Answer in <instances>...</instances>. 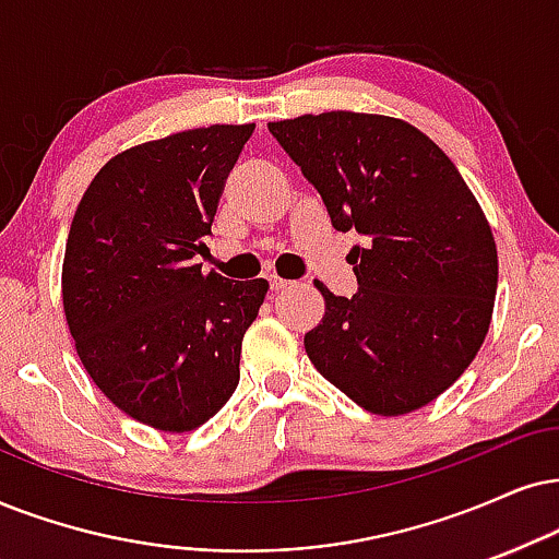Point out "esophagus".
<instances>
[{
	"mask_svg": "<svg viewBox=\"0 0 559 559\" xmlns=\"http://www.w3.org/2000/svg\"><path fill=\"white\" fill-rule=\"evenodd\" d=\"M267 284H271V292H281V288H286L292 281L281 278V275H271V278H267Z\"/></svg>",
	"mask_w": 559,
	"mask_h": 559,
	"instance_id": "esophagus-1",
	"label": "esophagus"
}]
</instances>
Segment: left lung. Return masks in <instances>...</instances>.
Listing matches in <instances>:
<instances>
[{
	"instance_id": "left-lung-1",
	"label": "left lung",
	"mask_w": 559,
	"mask_h": 559,
	"mask_svg": "<svg viewBox=\"0 0 559 559\" xmlns=\"http://www.w3.org/2000/svg\"><path fill=\"white\" fill-rule=\"evenodd\" d=\"M267 129L353 247L358 292L317 281L324 317L309 361L373 415L426 407L475 361L490 330L498 250L485 211L436 141L402 118L330 110Z\"/></svg>"
}]
</instances>
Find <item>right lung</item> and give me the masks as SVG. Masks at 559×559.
I'll list each match as a JSON object with an SVG mask.
<instances>
[{
	"instance_id": "1",
	"label": "right lung",
	"mask_w": 559,
	"mask_h": 559,
	"mask_svg": "<svg viewBox=\"0 0 559 559\" xmlns=\"http://www.w3.org/2000/svg\"><path fill=\"white\" fill-rule=\"evenodd\" d=\"M255 123L131 146L103 165L69 227L61 299L76 356L133 420L188 433L227 405L267 281L203 273L218 198Z\"/></svg>"
}]
</instances>
